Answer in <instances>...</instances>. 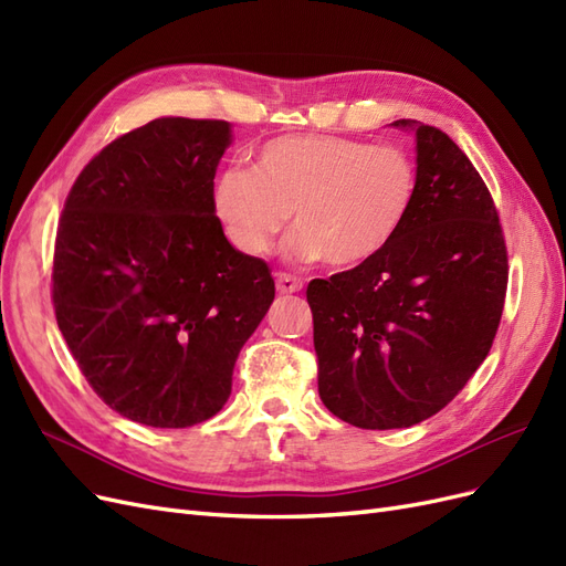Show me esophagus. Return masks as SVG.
<instances>
[{"label":"esophagus","instance_id":"34e87169","mask_svg":"<svg viewBox=\"0 0 566 566\" xmlns=\"http://www.w3.org/2000/svg\"><path fill=\"white\" fill-rule=\"evenodd\" d=\"M274 284H277L280 294H296L303 289V282L298 277H294V274H286V272L274 274Z\"/></svg>","mask_w":566,"mask_h":566}]
</instances>
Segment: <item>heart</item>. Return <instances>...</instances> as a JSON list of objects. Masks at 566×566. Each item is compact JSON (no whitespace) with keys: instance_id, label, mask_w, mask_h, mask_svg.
<instances>
[{"instance_id":"obj_1","label":"heart","mask_w":566,"mask_h":566,"mask_svg":"<svg viewBox=\"0 0 566 566\" xmlns=\"http://www.w3.org/2000/svg\"><path fill=\"white\" fill-rule=\"evenodd\" d=\"M417 193L412 158L389 144L336 135L265 142L255 168L232 166L213 185V213L244 255L272 251L292 213L286 255L332 268L373 261L406 224Z\"/></svg>"}]
</instances>
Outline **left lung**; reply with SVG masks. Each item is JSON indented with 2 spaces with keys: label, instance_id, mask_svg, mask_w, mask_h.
<instances>
[{
  "label": "left lung",
  "instance_id": "8db88e82",
  "mask_svg": "<svg viewBox=\"0 0 566 566\" xmlns=\"http://www.w3.org/2000/svg\"><path fill=\"white\" fill-rule=\"evenodd\" d=\"M417 142V193L373 261L308 284L317 391L360 429L424 422L486 360L503 317L507 249L489 187L439 127Z\"/></svg>",
  "mask_w": 566,
  "mask_h": 566
}]
</instances>
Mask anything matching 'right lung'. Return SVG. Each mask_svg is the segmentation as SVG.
I'll use <instances>...</instances> for the list:
<instances>
[{"mask_svg": "<svg viewBox=\"0 0 566 566\" xmlns=\"http://www.w3.org/2000/svg\"><path fill=\"white\" fill-rule=\"evenodd\" d=\"M232 144L224 120L156 118L113 139L69 193L54 249V311L111 410L185 429L222 410L247 338L274 298L261 258L213 213Z\"/></svg>", "mask_w": 566, "mask_h": 566, "instance_id": "obj_1", "label": "right lung"}]
</instances>
